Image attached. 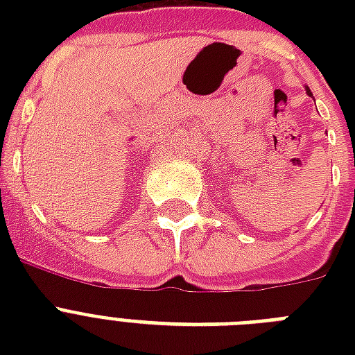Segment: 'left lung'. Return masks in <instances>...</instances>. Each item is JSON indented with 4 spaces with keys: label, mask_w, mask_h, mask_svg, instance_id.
<instances>
[{
    "label": "left lung",
    "mask_w": 355,
    "mask_h": 355,
    "mask_svg": "<svg viewBox=\"0 0 355 355\" xmlns=\"http://www.w3.org/2000/svg\"><path fill=\"white\" fill-rule=\"evenodd\" d=\"M308 94H309V96H311V92H309V90H308Z\"/></svg>",
    "instance_id": "8db88e82"
}]
</instances>
